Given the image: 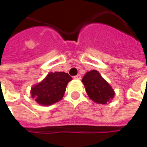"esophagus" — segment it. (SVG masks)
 Instances as JSON below:
<instances>
[{
    "label": "esophagus",
    "instance_id": "esophagus-1",
    "mask_svg": "<svg viewBox=\"0 0 147 147\" xmlns=\"http://www.w3.org/2000/svg\"><path fill=\"white\" fill-rule=\"evenodd\" d=\"M74 78L76 79V80H80L81 79V76H80V75H76V76H74Z\"/></svg>",
    "mask_w": 147,
    "mask_h": 147
}]
</instances>
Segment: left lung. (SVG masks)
<instances>
[{
  "instance_id": "1",
  "label": "left lung",
  "mask_w": 147,
  "mask_h": 147,
  "mask_svg": "<svg viewBox=\"0 0 147 147\" xmlns=\"http://www.w3.org/2000/svg\"><path fill=\"white\" fill-rule=\"evenodd\" d=\"M82 82L88 96L98 104H107L114 96L111 86L95 70L88 71L84 76Z\"/></svg>"
}]
</instances>
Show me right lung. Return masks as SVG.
<instances>
[{"instance_id": "right-lung-1", "label": "right lung", "mask_w": 147, "mask_h": 147, "mask_svg": "<svg viewBox=\"0 0 147 147\" xmlns=\"http://www.w3.org/2000/svg\"><path fill=\"white\" fill-rule=\"evenodd\" d=\"M72 78L65 72H50L46 78L31 89L32 97L42 105H51L61 100L66 87Z\"/></svg>"}]
</instances>
